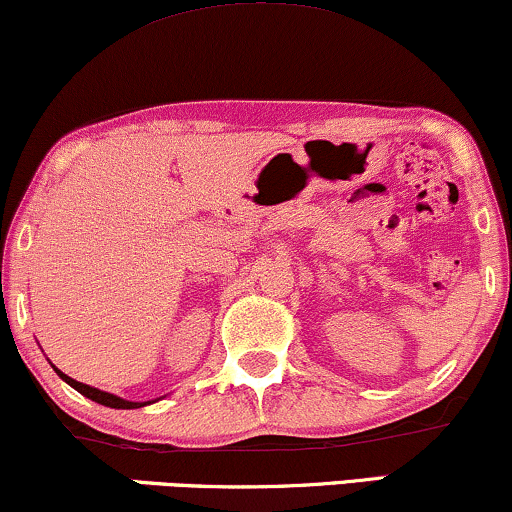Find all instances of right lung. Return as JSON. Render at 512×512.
<instances>
[{"label":"right lung","mask_w":512,"mask_h":512,"mask_svg":"<svg viewBox=\"0 0 512 512\" xmlns=\"http://www.w3.org/2000/svg\"><path fill=\"white\" fill-rule=\"evenodd\" d=\"M56 370V368H54ZM59 372V377L63 382H68L71 384L73 389H78L82 396H87V399H92V401H97V403H102V406H109V408H142V406H147V403H135V401H125V399H121V396H113V394H106V391H99V389H94V387H90V384H82V382H75L73 377H68V375H63L61 370H56ZM151 403V401H149Z\"/></svg>","instance_id":"obj_1"}]
</instances>
